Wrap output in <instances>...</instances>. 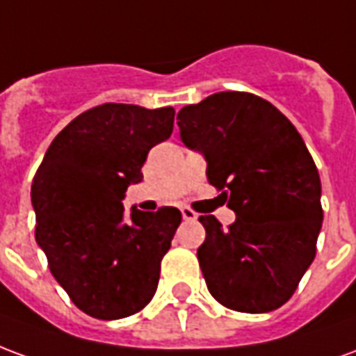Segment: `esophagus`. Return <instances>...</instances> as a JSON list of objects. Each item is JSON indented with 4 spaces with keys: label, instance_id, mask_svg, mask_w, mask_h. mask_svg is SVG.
Instances as JSON below:
<instances>
[{
    "label": "esophagus",
    "instance_id": "1",
    "mask_svg": "<svg viewBox=\"0 0 356 356\" xmlns=\"http://www.w3.org/2000/svg\"><path fill=\"white\" fill-rule=\"evenodd\" d=\"M181 213H183V219H185V221H196V219H198V213L193 211L191 208H181Z\"/></svg>",
    "mask_w": 356,
    "mask_h": 356
}]
</instances>
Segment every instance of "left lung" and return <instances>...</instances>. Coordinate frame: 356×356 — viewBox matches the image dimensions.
Segmentation results:
<instances>
[{"label": "left lung", "mask_w": 356, "mask_h": 356, "mask_svg": "<svg viewBox=\"0 0 356 356\" xmlns=\"http://www.w3.org/2000/svg\"><path fill=\"white\" fill-rule=\"evenodd\" d=\"M181 140L208 162V181L236 213L223 229L200 216L198 261L209 293L238 313H268L298 288L316 254L321 177L298 129L270 102L223 91L179 110Z\"/></svg>", "instance_id": "obj_1"}]
</instances>
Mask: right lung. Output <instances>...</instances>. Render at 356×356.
<instances>
[{"label": "right lung", "instance_id": "obj_1", "mask_svg": "<svg viewBox=\"0 0 356 356\" xmlns=\"http://www.w3.org/2000/svg\"><path fill=\"white\" fill-rule=\"evenodd\" d=\"M175 110L106 102L53 139L32 183L35 242L83 313L116 321L154 298L160 263L181 223L177 208L125 219L127 186L143 181L148 150L170 139Z\"/></svg>", "mask_w": 356, "mask_h": 356}]
</instances>
